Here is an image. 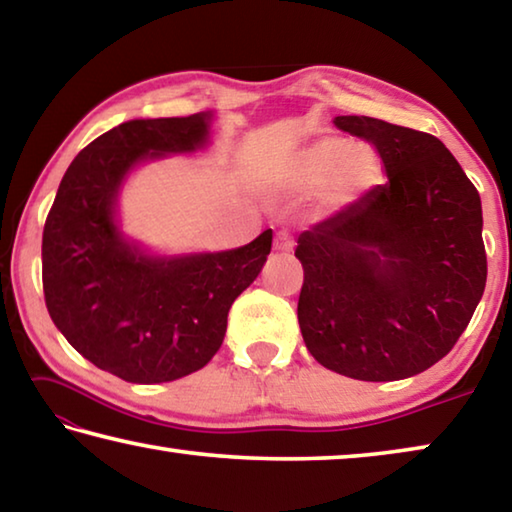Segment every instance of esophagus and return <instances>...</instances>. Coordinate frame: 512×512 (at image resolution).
I'll list each match as a JSON object with an SVG mask.
<instances>
[{
    "mask_svg": "<svg viewBox=\"0 0 512 512\" xmlns=\"http://www.w3.org/2000/svg\"><path fill=\"white\" fill-rule=\"evenodd\" d=\"M275 250H277V253H291L293 239L287 235V232H280V235L275 237Z\"/></svg>",
    "mask_w": 512,
    "mask_h": 512,
    "instance_id": "34e87169",
    "label": "esophagus"
}]
</instances>
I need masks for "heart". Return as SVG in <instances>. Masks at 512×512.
I'll list each match as a JSON object with an SVG mask.
<instances>
[{
	"mask_svg": "<svg viewBox=\"0 0 512 512\" xmlns=\"http://www.w3.org/2000/svg\"><path fill=\"white\" fill-rule=\"evenodd\" d=\"M379 178V158L366 144H354L343 137H323L309 144L287 173L277 180L282 194H320L325 207L339 210L352 205L375 187Z\"/></svg>",
	"mask_w": 512,
	"mask_h": 512,
	"instance_id": "obj_1",
	"label": "heart"
}]
</instances>
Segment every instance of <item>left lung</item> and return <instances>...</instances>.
I'll return each mask as SVG.
<instances>
[{
  "mask_svg": "<svg viewBox=\"0 0 512 512\" xmlns=\"http://www.w3.org/2000/svg\"><path fill=\"white\" fill-rule=\"evenodd\" d=\"M334 126L375 146L386 183L298 237L302 339L339 375L413 377L454 348L483 296L481 198L438 137L363 115Z\"/></svg>",
  "mask_w": 512,
  "mask_h": 512,
  "instance_id": "left-lung-1",
  "label": "left lung"
}]
</instances>
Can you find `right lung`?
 Wrapping results in <instances>:
<instances>
[{
    "instance_id": "obj_1",
    "label": "right lung",
    "mask_w": 512,
    "mask_h": 512,
    "mask_svg": "<svg viewBox=\"0 0 512 512\" xmlns=\"http://www.w3.org/2000/svg\"><path fill=\"white\" fill-rule=\"evenodd\" d=\"M214 112L131 119L76 155L42 232V287L54 325L94 366L133 384L201 370L228 311L262 271L273 232L232 250L155 253L121 228L119 194L137 167L212 142Z\"/></svg>"
}]
</instances>
